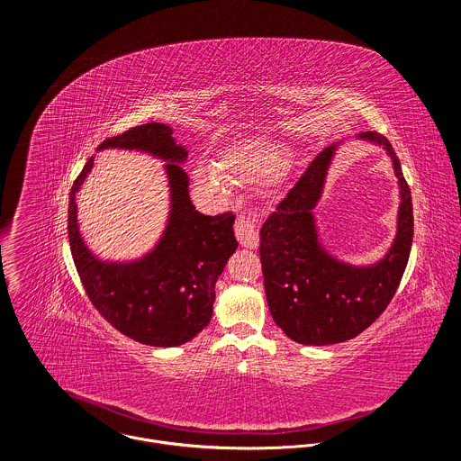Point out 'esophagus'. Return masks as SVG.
I'll return each instance as SVG.
<instances>
[{
	"label": "esophagus",
	"mask_w": 461,
	"mask_h": 461,
	"mask_svg": "<svg viewBox=\"0 0 461 461\" xmlns=\"http://www.w3.org/2000/svg\"><path fill=\"white\" fill-rule=\"evenodd\" d=\"M233 230H235V237H237V240H239L240 246L249 248V249H253V248L258 246V233H257L253 222L249 221V217H246L244 213L237 215L235 224H233Z\"/></svg>",
	"instance_id": "1"
}]
</instances>
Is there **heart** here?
<instances>
[{"label": "heart", "mask_w": 461, "mask_h": 461, "mask_svg": "<svg viewBox=\"0 0 461 461\" xmlns=\"http://www.w3.org/2000/svg\"><path fill=\"white\" fill-rule=\"evenodd\" d=\"M288 151L283 144L270 139L242 140L221 153L213 166L196 167V182L204 187L222 191L230 180L260 182L276 176L286 164Z\"/></svg>", "instance_id": "obj_1"}]
</instances>
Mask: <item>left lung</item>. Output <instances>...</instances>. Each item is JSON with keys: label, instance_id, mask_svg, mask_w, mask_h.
I'll return each mask as SVG.
<instances>
[{"label": "left lung", "instance_id": "8db88e82", "mask_svg": "<svg viewBox=\"0 0 461 461\" xmlns=\"http://www.w3.org/2000/svg\"><path fill=\"white\" fill-rule=\"evenodd\" d=\"M359 139L383 146L402 187L398 233L372 267H352L328 253L312 210L321 199L336 146L324 148L260 230V265L267 301L281 330L301 345H336L359 336L384 312L407 268L414 215L411 187L390 142L366 131Z\"/></svg>", "mask_w": 461, "mask_h": 461}]
</instances>
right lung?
<instances>
[{
	"instance_id": "add662e5",
	"label": "right lung",
	"mask_w": 461,
	"mask_h": 461,
	"mask_svg": "<svg viewBox=\"0 0 461 461\" xmlns=\"http://www.w3.org/2000/svg\"><path fill=\"white\" fill-rule=\"evenodd\" d=\"M169 125L149 122L105 139L107 148L137 149L167 160L171 213L153 251L135 262H104L86 246L77 221V191L93 169L87 160L69 196V244L87 297L98 313L123 336L149 347H178L208 326L215 283L237 249L233 213L203 215L189 199L182 169L187 151L176 146Z\"/></svg>"
}]
</instances>
